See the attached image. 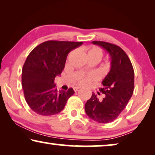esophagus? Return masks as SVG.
Here are the masks:
<instances>
[{
  "label": "esophagus",
  "mask_w": 155,
  "mask_h": 155,
  "mask_svg": "<svg viewBox=\"0 0 155 155\" xmlns=\"http://www.w3.org/2000/svg\"><path fill=\"white\" fill-rule=\"evenodd\" d=\"M79 89H80L79 87H74L73 90H74V91H75V92H77V91L79 90Z\"/></svg>",
  "instance_id": "34e87169"
}]
</instances>
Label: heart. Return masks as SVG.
Returning <instances> with one entry per match:
<instances>
[{
    "mask_svg": "<svg viewBox=\"0 0 155 155\" xmlns=\"http://www.w3.org/2000/svg\"><path fill=\"white\" fill-rule=\"evenodd\" d=\"M74 53H75V51L71 53L70 56H72ZM85 53L87 58H94L97 59L98 61H100L103 56L102 49L96 46H91L87 47ZM97 78H98V76L95 73H93V72L92 73H89L85 74V75H82L78 80V83L82 86H87L90 84V82L97 80Z\"/></svg>",
    "mask_w": 155,
    "mask_h": 155,
    "instance_id": "1",
    "label": "heart"
}]
</instances>
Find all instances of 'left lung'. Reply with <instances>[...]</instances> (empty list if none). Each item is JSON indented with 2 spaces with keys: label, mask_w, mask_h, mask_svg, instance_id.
I'll return each instance as SVG.
<instances>
[{
  "label": "left lung",
  "mask_w": 155,
  "mask_h": 155,
  "mask_svg": "<svg viewBox=\"0 0 155 155\" xmlns=\"http://www.w3.org/2000/svg\"><path fill=\"white\" fill-rule=\"evenodd\" d=\"M92 43L107 51L111 57V70L101 82L99 91L106 96L101 101L93 93L84 110L89 118L101 124L114 121L121 113L134 90V70L126 52L115 44L94 41Z\"/></svg>",
  "instance_id": "left-lung-1"
}]
</instances>
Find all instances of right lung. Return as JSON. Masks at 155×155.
Listing matches in <instances>:
<instances>
[{
  "mask_svg": "<svg viewBox=\"0 0 155 155\" xmlns=\"http://www.w3.org/2000/svg\"><path fill=\"white\" fill-rule=\"evenodd\" d=\"M82 44V41L51 40L36 46L28 55L22 68V85L25 100L36 114L60 113L75 93L73 88L58 91L54 80L64 69L68 53Z\"/></svg>",
  "mask_w": 155,
  "mask_h": 155,
  "instance_id": "add662e5",
  "label": "right lung"
}]
</instances>
